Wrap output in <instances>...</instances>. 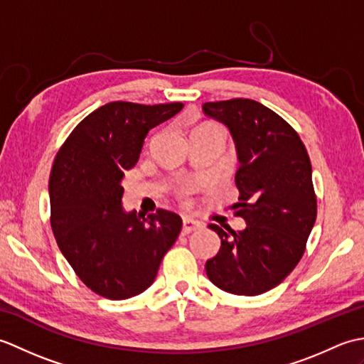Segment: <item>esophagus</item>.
Wrapping results in <instances>:
<instances>
[{
	"label": "esophagus",
	"mask_w": 364,
	"mask_h": 364,
	"mask_svg": "<svg viewBox=\"0 0 364 364\" xmlns=\"http://www.w3.org/2000/svg\"><path fill=\"white\" fill-rule=\"evenodd\" d=\"M198 228H202V223L196 222L192 219H183V233L189 235L192 231H197Z\"/></svg>",
	"instance_id": "obj_1"
}]
</instances>
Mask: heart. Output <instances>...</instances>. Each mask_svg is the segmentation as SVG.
Wrapping results in <instances>:
<instances>
[{
	"label": "heart",
	"instance_id": "obj_1",
	"mask_svg": "<svg viewBox=\"0 0 364 364\" xmlns=\"http://www.w3.org/2000/svg\"><path fill=\"white\" fill-rule=\"evenodd\" d=\"M206 129H210V128L198 129L197 133H196V136H197V134H200V133H203V131H206ZM189 192H191V186H189V184H181V186L176 189V196L180 197V198H186V197L189 196Z\"/></svg>",
	"mask_w": 364,
	"mask_h": 364
}]
</instances>
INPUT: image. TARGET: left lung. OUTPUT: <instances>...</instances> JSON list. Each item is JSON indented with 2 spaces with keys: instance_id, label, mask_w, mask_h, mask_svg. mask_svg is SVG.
Wrapping results in <instances>:
<instances>
[{
  "instance_id": "8db88e82",
  "label": "left lung",
  "mask_w": 364,
  "mask_h": 364,
  "mask_svg": "<svg viewBox=\"0 0 364 364\" xmlns=\"http://www.w3.org/2000/svg\"><path fill=\"white\" fill-rule=\"evenodd\" d=\"M202 107L235 139V214L247 223L242 231L211 223L220 249L206 261V275L225 292L258 296L280 284L305 253L318 214L311 161L297 131L255 100L233 98Z\"/></svg>"
}]
</instances>
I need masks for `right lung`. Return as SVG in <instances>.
<instances>
[{"label":"right lung","mask_w":364,"mask_h":364,"mask_svg":"<svg viewBox=\"0 0 364 364\" xmlns=\"http://www.w3.org/2000/svg\"><path fill=\"white\" fill-rule=\"evenodd\" d=\"M183 103L112 102L82 119L60 145L50 173L51 228L80 280L111 300L149 289L181 218L156 210L144 218L122 208V178L134 167L144 139Z\"/></svg>","instance_id":"obj_1"}]
</instances>
